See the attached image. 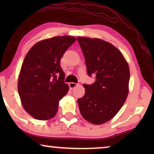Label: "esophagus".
I'll return each instance as SVG.
<instances>
[{"label":"esophagus","mask_w":154,"mask_h":154,"mask_svg":"<svg viewBox=\"0 0 154 154\" xmlns=\"http://www.w3.org/2000/svg\"><path fill=\"white\" fill-rule=\"evenodd\" d=\"M77 85H78V83H73V82H71V83H69V86L71 89H73V88L76 87Z\"/></svg>","instance_id":"34e87169"}]
</instances>
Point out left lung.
<instances>
[{
	"mask_svg": "<svg viewBox=\"0 0 154 154\" xmlns=\"http://www.w3.org/2000/svg\"><path fill=\"white\" fill-rule=\"evenodd\" d=\"M87 73L95 76L91 85L83 84L85 93L78 100L82 116L100 125L111 120L125 103L128 94L129 66L115 46L98 38L78 37Z\"/></svg>",
	"mask_w": 154,
	"mask_h": 154,
	"instance_id": "left-lung-1",
	"label": "left lung"
}]
</instances>
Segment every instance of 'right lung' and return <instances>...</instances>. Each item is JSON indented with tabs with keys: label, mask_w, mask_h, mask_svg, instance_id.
Masks as SVG:
<instances>
[{
	"label": "right lung",
	"mask_w": 154,
	"mask_h": 154,
	"mask_svg": "<svg viewBox=\"0 0 154 154\" xmlns=\"http://www.w3.org/2000/svg\"><path fill=\"white\" fill-rule=\"evenodd\" d=\"M75 41L67 35L43 40L35 44L25 57L18 92L24 109L34 119L49 120L57 113L59 102L69 90L60 60Z\"/></svg>",
	"instance_id": "add662e5"
}]
</instances>
